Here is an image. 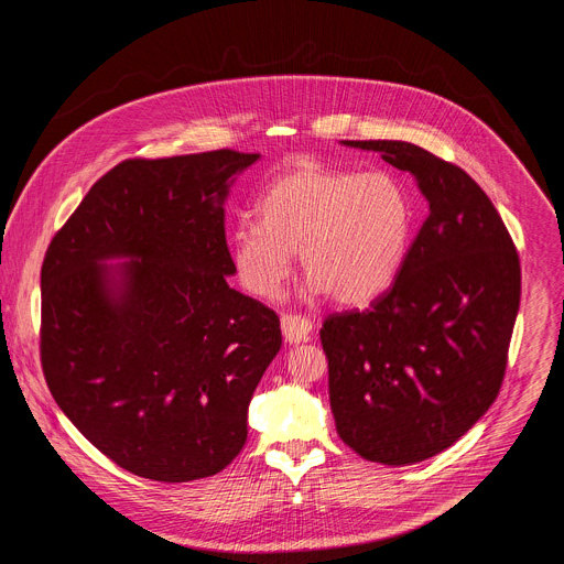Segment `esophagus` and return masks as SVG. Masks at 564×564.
<instances>
[{
    "mask_svg": "<svg viewBox=\"0 0 564 564\" xmlns=\"http://www.w3.org/2000/svg\"><path fill=\"white\" fill-rule=\"evenodd\" d=\"M281 330L285 341L290 344H301L310 337L312 333V321L301 316V314H283L281 316Z\"/></svg>",
    "mask_w": 564,
    "mask_h": 564,
    "instance_id": "34e87169",
    "label": "esophagus"
}]
</instances>
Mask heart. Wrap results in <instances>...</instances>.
<instances>
[{
  "instance_id": "obj_1",
  "label": "heart",
  "mask_w": 564,
  "mask_h": 564,
  "mask_svg": "<svg viewBox=\"0 0 564 564\" xmlns=\"http://www.w3.org/2000/svg\"><path fill=\"white\" fill-rule=\"evenodd\" d=\"M257 223L229 236L236 276L250 294L274 299L299 250L314 292L346 305L381 296L404 268L415 238L411 189L388 172L357 174L299 163L257 198Z\"/></svg>"
}]
</instances>
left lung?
<instances>
[{"label":"left lung","instance_id":"left-lung-1","mask_svg":"<svg viewBox=\"0 0 564 564\" xmlns=\"http://www.w3.org/2000/svg\"><path fill=\"white\" fill-rule=\"evenodd\" d=\"M411 172L429 200L394 283L321 328L339 437L404 466L453 446L496 401L520 307V259L491 198L457 165L401 140H344Z\"/></svg>","mask_w":564,"mask_h":564}]
</instances>
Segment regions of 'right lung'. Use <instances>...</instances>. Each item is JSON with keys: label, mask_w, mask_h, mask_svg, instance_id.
<instances>
[{"label": "right lung", "mask_w": 564, "mask_h": 564, "mask_svg": "<svg viewBox=\"0 0 564 564\" xmlns=\"http://www.w3.org/2000/svg\"><path fill=\"white\" fill-rule=\"evenodd\" d=\"M259 153L129 158L53 236L40 359L62 413L120 468L155 481L220 473L281 350L274 310L227 285L223 203ZM131 258L122 267H102Z\"/></svg>", "instance_id": "right-lung-1"}]
</instances>
